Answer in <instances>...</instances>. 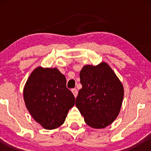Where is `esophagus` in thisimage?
<instances>
[{
    "label": "esophagus",
    "mask_w": 151,
    "mask_h": 151,
    "mask_svg": "<svg viewBox=\"0 0 151 151\" xmlns=\"http://www.w3.org/2000/svg\"><path fill=\"white\" fill-rule=\"evenodd\" d=\"M71 91L73 93L74 96H75V98H76V97H77V96H78V91H77V89H76V88H73V89L71 90Z\"/></svg>",
    "instance_id": "34e87169"
}]
</instances>
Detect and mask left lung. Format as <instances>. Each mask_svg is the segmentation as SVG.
Segmentation results:
<instances>
[{
    "label": "left lung",
    "mask_w": 151,
    "mask_h": 151,
    "mask_svg": "<svg viewBox=\"0 0 151 151\" xmlns=\"http://www.w3.org/2000/svg\"><path fill=\"white\" fill-rule=\"evenodd\" d=\"M82 87L76 106L86 124L93 129L110 125L119 115L124 98L123 85L106 63L84 66L80 73Z\"/></svg>",
    "instance_id": "1"
}]
</instances>
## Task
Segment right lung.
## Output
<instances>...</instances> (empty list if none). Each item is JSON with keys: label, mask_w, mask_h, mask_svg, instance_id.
Wrapping results in <instances>:
<instances>
[{"label": "right lung", "mask_w": 151, "mask_h": 151, "mask_svg": "<svg viewBox=\"0 0 151 151\" xmlns=\"http://www.w3.org/2000/svg\"><path fill=\"white\" fill-rule=\"evenodd\" d=\"M65 76L57 68L37 67L23 89L26 107L35 121L51 130L65 122L75 97L66 86Z\"/></svg>", "instance_id": "add662e5"}]
</instances>
